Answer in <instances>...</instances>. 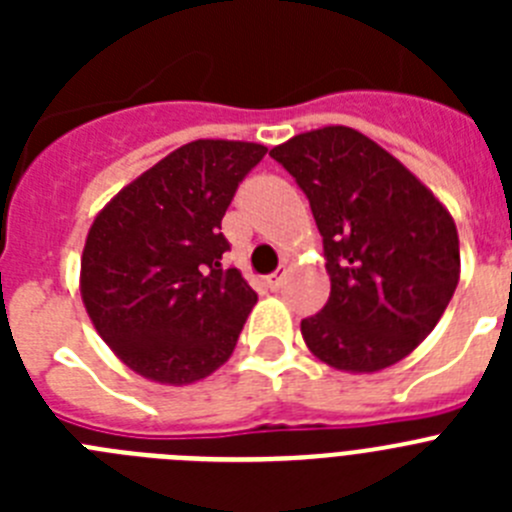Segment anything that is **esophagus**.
<instances>
[{
  "instance_id": "obj_1",
  "label": "esophagus",
  "mask_w": 512,
  "mask_h": 512,
  "mask_svg": "<svg viewBox=\"0 0 512 512\" xmlns=\"http://www.w3.org/2000/svg\"><path fill=\"white\" fill-rule=\"evenodd\" d=\"M284 279H287V271H274V274L266 277V287H269L271 292H277V289L284 284Z\"/></svg>"
}]
</instances>
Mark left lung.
I'll list each match as a JSON object with an SVG mask.
<instances>
[{"mask_svg":"<svg viewBox=\"0 0 512 512\" xmlns=\"http://www.w3.org/2000/svg\"><path fill=\"white\" fill-rule=\"evenodd\" d=\"M269 156L305 192L323 235L330 297L302 320L307 348L343 372L405 359L459 284V235L446 207L354 128L295 135Z\"/></svg>","mask_w":512,"mask_h":512,"instance_id":"8db88e82","label":"left lung"}]
</instances>
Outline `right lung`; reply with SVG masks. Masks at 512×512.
<instances>
[{"instance_id": "right-lung-1", "label": "right lung", "mask_w": 512, "mask_h": 512, "mask_svg": "<svg viewBox=\"0 0 512 512\" xmlns=\"http://www.w3.org/2000/svg\"><path fill=\"white\" fill-rule=\"evenodd\" d=\"M266 156L259 143L194 140L122 189L94 220L81 297L104 343L161 384L207 377L233 354L256 292L223 269L220 223Z\"/></svg>"}]
</instances>
